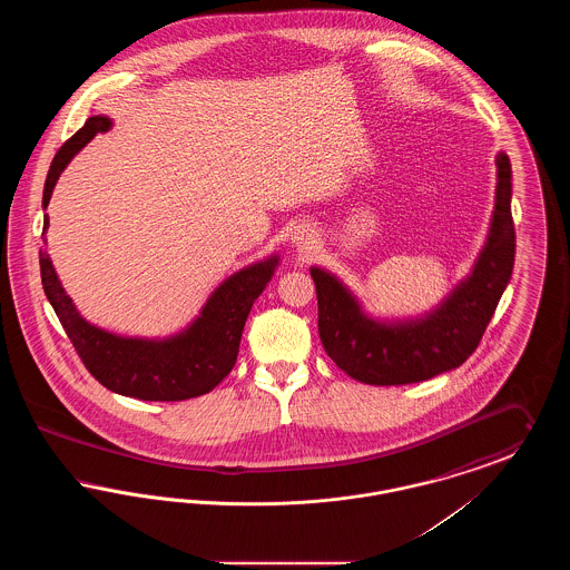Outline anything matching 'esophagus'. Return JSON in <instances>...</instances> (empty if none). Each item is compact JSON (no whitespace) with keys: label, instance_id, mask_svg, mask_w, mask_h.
Returning <instances> with one entry per match:
<instances>
[{"label":"esophagus","instance_id":"esophagus-1","mask_svg":"<svg viewBox=\"0 0 570 570\" xmlns=\"http://www.w3.org/2000/svg\"><path fill=\"white\" fill-rule=\"evenodd\" d=\"M293 244L297 245L298 249H307L309 245L314 244V233L307 226H297L291 235Z\"/></svg>","mask_w":570,"mask_h":570}]
</instances>
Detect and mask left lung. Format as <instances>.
<instances>
[{"instance_id": "left-lung-1", "label": "left lung", "mask_w": 570, "mask_h": 570, "mask_svg": "<svg viewBox=\"0 0 570 570\" xmlns=\"http://www.w3.org/2000/svg\"><path fill=\"white\" fill-rule=\"evenodd\" d=\"M498 184L488 242L460 284L416 318L380 321L331 272L312 267L318 297V333L325 353L351 379L393 386L455 370L476 351L515 265L511 216V160L495 156Z\"/></svg>"}]
</instances>
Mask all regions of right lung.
Instances as JSON below:
<instances>
[{
	"instance_id": "1",
	"label": "right lung",
	"mask_w": 570,
	"mask_h": 570,
	"mask_svg": "<svg viewBox=\"0 0 570 570\" xmlns=\"http://www.w3.org/2000/svg\"><path fill=\"white\" fill-rule=\"evenodd\" d=\"M110 126L109 117L94 115L77 135L59 147L45 181L42 209L49 207L63 168L94 136L107 132ZM47 228L49 216L45 214L42 235ZM277 265L279 256L273 254L233 273L212 293L190 325L163 340H149L115 335L87 323L72 298L66 295L47 249H40L45 295L89 374L112 393L142 402H184L198 397L214 391L230 374L239 354L247 314L272 282Z\"/></svg>"
}]
</instances>
